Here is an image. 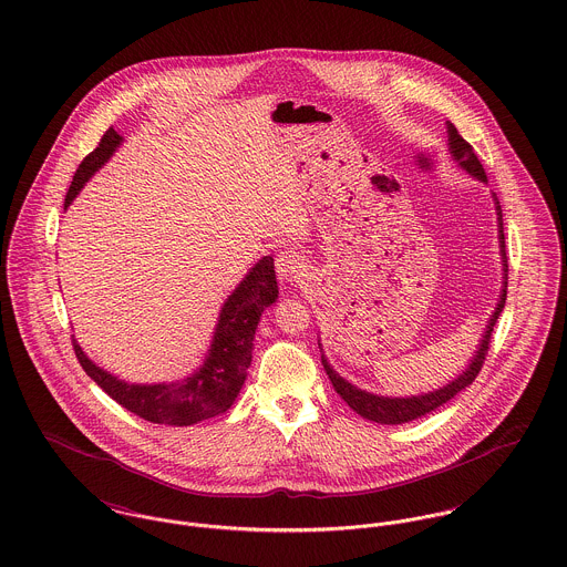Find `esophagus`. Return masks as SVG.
Segmentation results:
<instances>
[{
    "label": "esophagus",
    "mask_w": 567,
    "mask_h": 567,
    "mask_svg": "<svg viewBox=\"0 0 567 567\" xmlns=\"http://www.w3.org/2000/svg\"><path fill=\"white\" fill-rule=\"evenodd\" d=\"M302 269H305V258L293 248L276 254V274L280 282H293L302 274Z\"/></svg>",
    "instance_id": "esophagus-1"
}]
</instances>
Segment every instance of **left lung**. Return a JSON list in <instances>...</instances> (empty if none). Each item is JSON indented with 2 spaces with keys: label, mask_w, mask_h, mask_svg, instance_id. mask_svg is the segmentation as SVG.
<instances>
[{
  "label": "left lung",
  "mask_w": 567,
  "mask_h": 567,
  "mask_svg": "<svg viewBox=\"0 0 567 567\" xmlns=\"http://www.w3.org/2000/svg\"><path fill=\"white\" fill-rule=\"evenodd\" d=\"M445 132H447V152L452 156V161L474 181L487 185V176L485 169L478 161V156L474 154L472 145L456 132V127L452 126L450 122H445ZM494 197V206H496V215H498V246H501V262H503V287H501V296L496 302L494 313L489 315V321L478 339L476 352L472 354V359L467 361L465 370L461 374L447 380L440 389L426 391V393H417V395H380V393H372L368 389H361L357 384H352L350 380L339 377L334 372V368L328 363V357L323 354V348L319 343V352H321V365L326 370V374L330 378L334 391L346 400V404L359 413L363 420L377 422V424H386V426H398V424H406L413 420H420L429 413H433L435 409L443 406L447 400H452L456 393H461L465 386H470L474 382V378L478 377L487 348H489V339H492V330L498 321V317L503 313L504 300H506V252H504V228H503V208L501 202L496 197V193H492Z\"/></svg>",
  "instance_id": "left-lung-1"
}]
</instances>
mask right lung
<instances>
[{
    "label": "right lung",
    "mask_w": 567,
    "mask_h": 567,
    "mask_svg": "<svg viewBox=\"0 0 567 567\" xmlns=\"http://www.w3.org/2000/svg\"><path fill=\"white\" fill-rule=\"evenodd\" d=\"M124 136L115 127L106 130L97 150H93L78 167L73 183L64 197V210L84 189V185L100 172ZM278 300V282L274 271V258L260 256L244 280L221 305L215 323V332L199 368L189 377L172 382H127L100 368L86 357L73 337V350L82 370L97 382L115 402L130 413L165 426H190L215 415L226 413L241 393L248 368L252 365L254 332L260 315Z\"/></svg>",
    "instance_id": "1"
}]
</instances>
